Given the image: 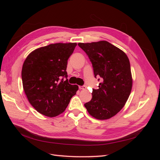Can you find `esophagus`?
<instances>
[{
	"instance_id": "34e87169",
	"label": "esophagus",
	"mask_w": 160,
	"mask_h": 160,
	"mask_svg": "<svg viewBox=\"0 0 160 160\" xmlns=\"http://www.w3.org/2000/svg\"><path fill=\"white\" fill-rule=\"evenodd\" d=\"M79 89H86V87L85 86H79Z\"/></svg>"
}]
</instances>
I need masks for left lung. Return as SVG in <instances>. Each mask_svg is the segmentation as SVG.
<instances>
[{"label":"left lung","instance_id":"obj_1","mask_svg":"<svg viewBox=\"0 0 160 160\" xmlns=\"http://www.w3.org/2000/svg\"><path fill=\"white\" fill-rule=\"evenodd\" d=\"M78 45L88 55L95 77L102 78L99 88L93 89L92 99L85 107L93 118L108 119L124 107L132 91L129 60L122 50L106 41L79 42Z\"/></svg>","mask_w":160,"mask_h":160}]
</instances>
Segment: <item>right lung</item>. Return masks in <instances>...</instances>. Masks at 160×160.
<instances>
[{
	"mask_svg": "<svg viewBox=\"0 0 160 160\" xmlns=\"http://www.w3.org/2000/svg\"><path fill=\"white\" fill-rule=\"evenodd\" d=\"M76 42L54 43L32 51L22 68V81L27 98L38 113L53 118L63 113L79 87L67 78V61Z\"/></svg>",
	"mask_w": 160,
	"mask_h": 160,
	"instance_id": "1",
	"label": "right lung"
}]
</instances>
